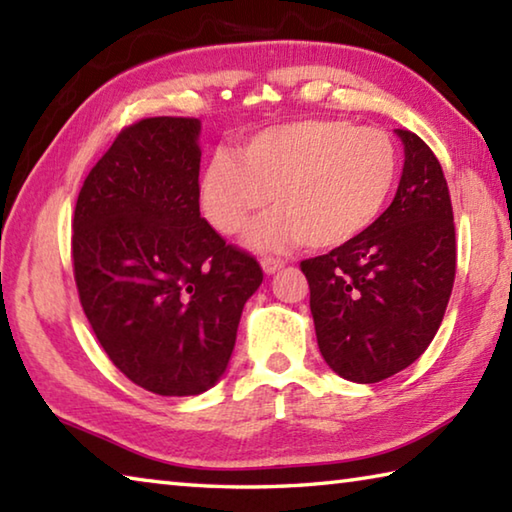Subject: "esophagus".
<instances>
[{
  "instance_id": "1",
  "label": "esophagus",
  "mask_w": 512,
  "mask_h": 512,
  "mask_svg": "<svg viewBox=\"0 0 512 512\" xmlns=\"http://www.w3.org/2000/svg\"><path fill=\"white\" fill-rule=\"evenodd\" d=\"M282 266H284V259H280V257H264L262 259V268H264L266 275L277 273Z\"/></svg>"
}]
</instances>
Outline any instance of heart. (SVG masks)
Returning a JSON list of instances; mask_svg holds the SVG:
<instances>
[{
    "instance_id": "heart-1",
    "label": "heart",
    "mask_w": 512,
    "mask_h": 512,
    "mask_svg": "<svg viewBox=\"0 0 512 512\" xmlns=\"http://www.w3.org/2000/svg\"><path fill=\"white\" fill-rule=\"evenodd\" d=\"M400 178V151L379 128L343 119H302L264 128L237 155L214 153L201 176V210L225 237L237 235L271 196L275 212L248 232L253 248L305 241L336 248L363 235Z\"/></svg>"
}]
</instances>
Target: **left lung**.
Masks as SVG:
<instances>
[{
	"mask_svg": "<svg viewBox=\"0 0 512 512\" xmlns=\"http://www.w3.org/2000/svg\"><path fill=\"white\" fill-rule=\"evenodd\" d=\"M395 133L404 169L388 210L357 239L300 262L320 354L357 384L388 379L429 348L456 275L443 167L418 135Z\"/></svg>",
	"mask_w": 512,
	"mask_h": 512,
	"instance_id": "1",
	"label": "left lung"
}]
</instances>
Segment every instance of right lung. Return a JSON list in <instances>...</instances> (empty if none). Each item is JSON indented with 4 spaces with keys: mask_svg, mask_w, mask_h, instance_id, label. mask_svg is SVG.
<instances>
[{
    "mask_svg": "<svg viewBox=\"0 0 512 512\" xmlns=\"http://www.w3.org/2000/svg\"><path fill=\"white\" fill-rule=\"evenodd\" d=\"M198 133L194 117L121 128L72 221L76 289L101 348L133 384L169 397L221 379L264 280L257 259L201 216Z\"/></svg>",
    "mask_w": 512,
    "mask_h": 512,
    "instance_id": "right-lung-1",
    "label": "right lung"
}]
</instances>
